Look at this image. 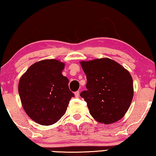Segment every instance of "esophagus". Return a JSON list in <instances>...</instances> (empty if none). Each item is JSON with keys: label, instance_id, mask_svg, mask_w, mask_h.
<instances>
[{"label": "esophagus", "instance_id": "34e87169", "mask_svg": "<svg viewBox=\"0 0 156 156\" xmlns=\"http://www.w3.org/2000/svg\"><path fill=\"white\" fill-rule=\"evenodd\" d=\"M74 96H75L76 98H79V96H80V92L79 91L74 92Z\"/></svg>", "mask_w": 156, "mask_h": 156}]
</instances>
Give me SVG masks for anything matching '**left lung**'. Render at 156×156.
<instances>
[{
  "label": "left lung",
  "mask_w": 156,
  "mask_h": 156,
  "mask_svg": "<svg viewBox=\"0 0 156 156\" xmlns=\"http://www.w3.org/2000/svg\"><path fill=\"white\" fill-rule=\"evenodd\" d=\"M87 75V91L80 96L91 115L105 125L125 116L134 96L133 80L127 69L108 58L81 61Z\"/></svg>",
  "instance_id": "8db88e82"
}]
</instances>
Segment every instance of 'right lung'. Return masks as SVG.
<instances>
[{
    "label": "right lung",
    "mask_w": 156,
    "mask_h": 156,
    "mask_svg": "<svg viewBox=\"0 0 156 156\" xmlns=\"http://www.w3.org/2000/svg\"><path fill=\"white\" fill-rule=\"evenodd\" d=\"M65 63L43 60L29 67L20 79L18 91L27 115L36 122L48 126L64 115L74 95L69 80L62 74Z\"/></svg>",
    "instance_id": "right-lung-1"
}]
</instances>
